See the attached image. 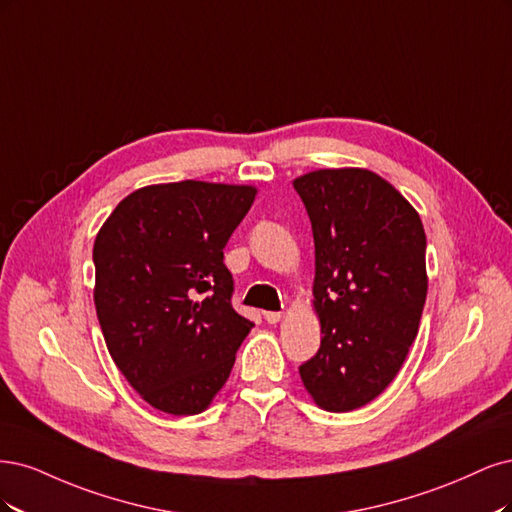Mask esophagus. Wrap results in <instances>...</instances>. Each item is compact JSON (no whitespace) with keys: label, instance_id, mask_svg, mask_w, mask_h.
Instances as JSON below:
<instances>
[{"label":"esophagus","instance_id":"esophagus-1","mask_svg":"<svg viewBox=\"0 0 512 512\" xmlns=\"http://www.w3.org/2000/svg\"><path fill=\"white\" fill-rule=\"evenodd\" d=\"M263 319H266L270 325H274V323H278L280 319H283V312H274V310H268V312H263Z\"/></svg>","mask_w":512,"mask_h":512}]
</instances>
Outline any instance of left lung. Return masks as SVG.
<instances>
[{"label":"left lung","instance_id":"obj_1","mask_svg":"<svg viewBox=\"0 0 512 512\" xmlns=\"http://www.w3.org/2000/svg\"><path fill=\"white\" fill-rule=\"evenodd\" d=\"M293 187L312 223L323 334L300 376L321 408L349 412L387 389L417 338L427 295L423 223L370 170H317Z\"/></svg>","mask_w":512,"mask_h":512}]
</instances>
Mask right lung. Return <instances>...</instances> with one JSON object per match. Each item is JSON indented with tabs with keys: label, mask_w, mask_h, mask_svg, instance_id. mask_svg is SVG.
I'll list each match as a JSON object with an SVG mask.
<instances>
[{
	"label": "right lung",
	"mask_w": 512,
	"mask_h": 512,
	"mask_svg": "<svg viewBox=\"0 0 512 512\" xmlns=\"http://www.w3.org/2000/svg\"><path fill=\"white\" fill-rule=\"evenodd\" d=\"M255 193L202 180L142 187L95 238L93 300L110 357L161 412L206 410L251 332L232 306L223 249Z\"/></svg>",
	"instance_id": "right-lung-1"
}]
</instances>
